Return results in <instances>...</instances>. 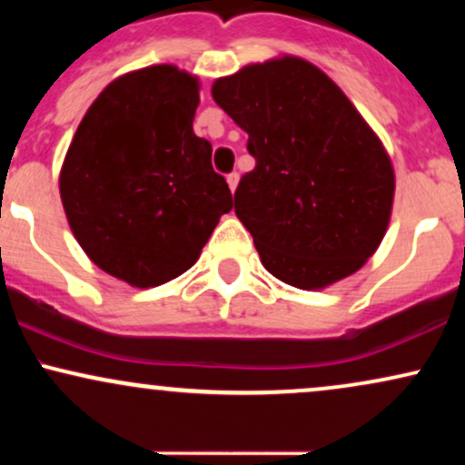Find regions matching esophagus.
Returning a JSON list of instances; mask_svg holds the SVG:
<instances>
[{"mask_svg": "<svg viewBox=\"0 0 465 465\" xmlns=\"http://www.w3.org/2000/svg\"><path fill=\"white\" fill-rule=\"evenodd\" d=\"M238 181H240V174H238V173H229V174H227V183H229V190H232V192H236V188H238Z\"/></svg>", "mask_w": 465, "mask_h": 465, "instance_id": "esophagus-1", "label": "esophagus"}]
</instances>
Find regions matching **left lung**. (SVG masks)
Wrapping results in <instances>:
<instances>
[{
  "label": "left lung",
  "mask_w": 465,
  "mask_h": 465,
  "mask_svg": "<svg viewBox=\"0 0 465 465\" xmlns=\"http://www.w3.org/2000/svg\"><path fill=\"white\" fill-rule=\"evenodd\" d=\"M212 95L249 133L255 168L233 207L264 269L303 291L356 273L385 236L396 179L348 95L297 56L218 78Z\"/></svg>",
  "instance_id": "8db88e82"
}]
</instances>
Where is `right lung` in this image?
<instances>
[{"label": "right lung", "instance_id": "right-lung-1", "mask_svg": "<svg viewBox=\"0 0 465 465\" xmlns=\"http://www.w3.org/2000/svg\"><path fill=\"white\" fill-rule=\"evenodd\" d=\"M199 80L173 65L124 74L89 106L61 170V201L78 244L131 286L165 284L199 260L233 207L192 131Z\"/></svg>", "mask_w": 465, "mask_h": 465}]
</instances>
